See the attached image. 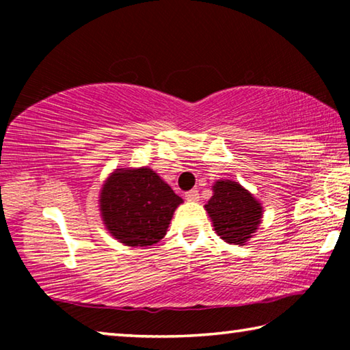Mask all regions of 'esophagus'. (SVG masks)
Returning a JSON list of instances; mask_svg holds the SVG:
<instances>
[{"label": "esophagus", "mask_w": 350, "mask_h": 350, "mask_svg": "<svg viewBox=\"0 0 350 350\" xmlns=\"http://www.w3.org/2000/svg\"><path fill=\"white\" fill-rule=\"evenodd\" d=\"M185 199L188 200V202H198V200H199V191H198V189H191V191L185 193Z\"/></svg>", "instance_id": "1"}]
</instances>
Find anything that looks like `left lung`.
I'll return each mask as SVG.
<instances>
[{
  "label": "left lung",
  "mask_w": 350,
  "mask_h": 350,
  "mask_svg": "<svg viewBox=\"0 0 350 350\" xmlns=\"http://www.w3.org/2000/svg\"><path fill=\"white\" fill-rule=\"evenodd\" d=\"M213 196L205 210L215 232L230 245H245L262 222L264 206L259 200L232 179H219L213 183Z\"/></svg>",
  "instance_id": "obj_1"
}]
</instances>
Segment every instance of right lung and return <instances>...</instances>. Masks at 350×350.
<instances>
[{"label":"right lung","instance_id":"add662e5","mask_svg":"<svg viewBox=\"0 0 350 350\" xmlns=\"http://www.w3.org/2000/svg\"><path fill=\"white\" fill-rule=\"evenodd\" d=\"M182 198L150 167L116 168L98 194V210L112 238L128 247L157 244Z\"/></svg>","mask_w":350,"mask_h":350}]
</instances>
